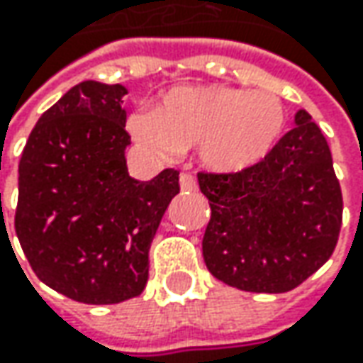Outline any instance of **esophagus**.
Listing matches in <instances>:
<instances>
[{
  "label": "esophagus",
  "instance_id": "obj_1",
  "mask_svg": "<svg viewBox=\"0 0 363 363\" xmlns=\"http://www.w3.org/2000/svg\"><path fill=\"white\" fill-rule=\"evenodd\" d=\"M179 188L184 189V191H196L198 189V182H196V177L191 174H182L179 175Z\"/></svg>",
  "mask_w": 363,
  "mask_h": 363
}]
</instances>
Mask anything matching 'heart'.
<instances>
[{
	"label": "heart",
	"instance_id": "heart-1",
	"mask_svg": "<svg viewBox=\"0 0 363 363\" xmlns=\"http://www.w3.org/2000/svg\"><path fill=\"white\" fill-rule=\"evenodd\" d=\"M127 129L163 155L200 145V160L220 174H238L267 160L281 143L286 111L271 92L232 86H175L153 111H135Z\"/></svg>",
	"mask_w": 363,
	"mask_h": 363
}]
</instances>
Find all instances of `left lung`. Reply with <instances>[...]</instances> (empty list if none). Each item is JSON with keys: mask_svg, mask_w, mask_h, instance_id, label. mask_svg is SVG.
Here are the masks:
<instances>
[{"mask_svg": "<svg viewBox=\"0 0 363 363\" xmlns=\"http://www.w3.org/2000/svg\"><path fill=\"white\" fill-rule=\"evenodd\" d=\"M210 202L202 255L218 281L286 293L328 262L342 230V188L307 111L271 155L238 174H198Z\"/></svg>", "mask_w": 363, "mask_h": 363, "instance_id": "8db88e82", "label": "left lung"}]
</instances>
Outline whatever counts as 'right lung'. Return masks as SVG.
I'll use <instances>...</instances> for the list:
<instances>
[{
  "mask_svg": "<svg viewBox=\"0 0 363 363\" xmlns=\"http://www.w3.org/2000/svg\"><path fill=\"white\" fill-rule=\"evenodd\" d=\"M123 84L84 80L38 119L18 167L16 234L35 277L68 299L113 305L143 293L149 248L179 172H127Z\"/></svg>",
  "mask_w": 363,
  "mask_h": 363,
  "instance_id": "1",
  "label": "right lung"
}]
</instances>
